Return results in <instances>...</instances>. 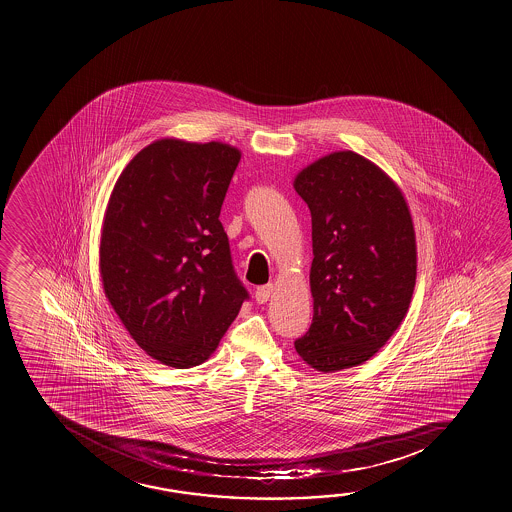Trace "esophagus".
<instances>
[{
	"label": "esophagus",
	"mask_w": 512,
	"mask_h": 512,
	"mask_svg": "<svg viewBox=\"0 0 512 512\" xmlns=\"http://www.w3.org/2000/svg\"><path fill=\"white\" fill-rule=\"evenodd\" d=\"M271 294H273V284L260 285V287H257V291H255V302L266 303Z\"/></svg>",
	"instance_id": "esophagus-1"
}]
</instances>
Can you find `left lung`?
Wrapping results in <instances>:
<instances>
[{
  "instance_id": "obj_1",
  "label": "left lung",
  "mask_w": 512,
  "mask_h": 512,
  "mask_svg": "<svg viewBox=\"0 0 512 512\" xmlns=\"http://www.w3.org/2000/svg\"><path fill=\"white\" fill-rule=\"evenodd\" d=\"M312 218L314 316L294 348L323 373L371 359L400 327L416 284V234L400 187L355 151L294 178Z\"/></svg>"
}]
</instances>
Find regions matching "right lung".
<instances>
[{"label":"right lung","instance_id":"add662e5","mask_svg":"<svg viewBox=\"0 0 512 512\" xmlns=\"http://www.w3.org/2000/svg\"><path fill=\"white\" fill-rule=\"evenodd\" d=\"M239 160L230 144L159 139L110 194L103 291L135 343L171 368L207 361L248 300L219 221Z\"/></svg>","mask_w":512,"mask_h":512}]
</instances>
